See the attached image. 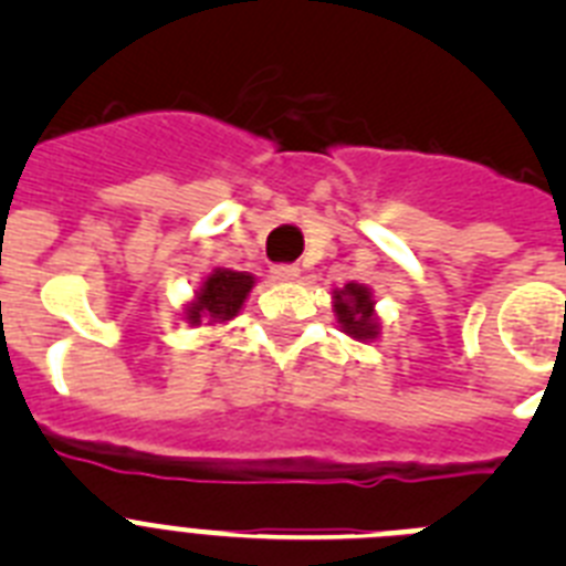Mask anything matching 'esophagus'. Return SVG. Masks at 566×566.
Instances as JSON below:
<instances>
[{"label":"esophagus","mask_w":566,"mask_h":566,"mask_svg":"<svg viewBox=\"0 0 566 566\" xmlns=\"http://www.w3.org/2000/svg\"><path fill=\"white\" fill-rule=\"evenodd\" d=\"M272 277L280 283H292L300 277V269L294 263H277V266H272Z\"/></svg>","instance_id":"1"}]
</instances>
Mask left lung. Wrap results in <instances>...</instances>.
Segmentation results:
<instances>
[{
	"mask_svg": "<svg viewBox=\"0 0 566 566\" xmlns=\"http://www.w3.org/2000/svg\"><path fill=\"white\" fill-rule=\"evenodd\" d=\"M334 312H337L339 326L357 339H374L377 337V319H374V300L371 292L357 283H348L343 292L334 294Z\"/></svg>",
	"mask_w": 566,
	"mask_h": 566,
	"instance_id": "1",
	"label": "left lung"
}]
</instances>
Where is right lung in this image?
<instances>
[{"instance_id": "add662e5", "label": "right lung", "mask_w": 566, "mask_h": 566, "mask_svg": "<svg viewBox=\"0 0 566 566\" xmlns=\"http://www.w3.org/2000/svg\"><path fill=\"white\" fill-rule=\"evenodd\" d=\"M252 274L214 269L201 286V292H198V297H195L192 306L187 308V319L192 326H198L201 319H212V323L232 319L240 312V306H243L247 294L252 292Z\"/></svg>"}]
</instances>
